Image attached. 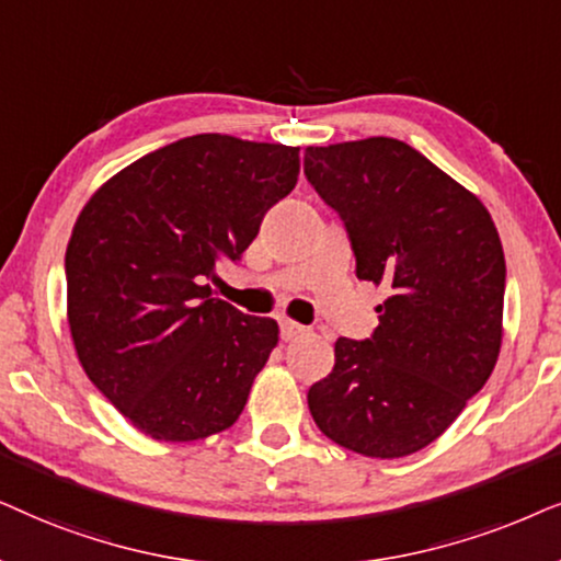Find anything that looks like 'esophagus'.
Listing matches in <instances>:
<instances>
[{"label": "esophagus", "mask_w": 561, "mask_h": 561, "mask_svg": "<svg viewBox=\"0 0 561 561\" xmlns=\"http://www.w3.org/2000/svg\"><path fill=\"white\" fill-rule=\"evenodd\" d=\"M279 331H282V339H285V341H293L295 335L305 333V325L295 323V320H282V323H279Z\"/></svg>", "instance_id": "34e87169"}]
</instances>
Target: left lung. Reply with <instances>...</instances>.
I'll list each match as a JSON object with an SVG mask.
<instances>
[{"label": "left lung", "mask_w": 561, "mask_h": 561, "mask_svg": "<svg viewBox=\"0 0 561 561\" xmlns=\"http://www.w3.org/2000/svg\"><path fill=\"white\" fill-rule=\"evenodd\" d=\"M305 176L346 228L358 279L385 285L371 339L335 341L310 387L331 442L400 459L436 442L495 369L505 256L484 205L394 138L305 148Z\"/></svg>", "instance_id": "left-lung-1"}]
</instances>
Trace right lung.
I'll list each match as a JSON object with an SVG mask.
<instances>
[{"label": "right lung", "instance_id": "1", "mask_svg": "<svg viewBox=\"0 0 561 561\" xmlns=\"http://www.w3.org/2000/svg\"><path fill=\"white\" fill-rule=\"evenodd\" d=\"M297 174L300 148L203 133L125 167L77 218L73 346L96 390L156 442H197L243 413L279 325L215 300L207 279L241 259Z\"/></svg>", "mask_w": 561, "mask_h": 561}]
</instances>
